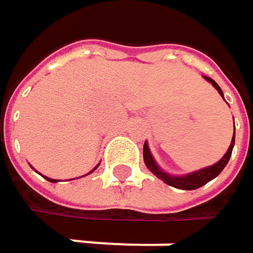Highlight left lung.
<instances>
[{"label": "left lung", "mask_w": 253, "mask_h": 253, "mask_svg": "<svg viewBox=\"0 0 253 253\" xmlns=\"http://www.w3.org/2000/svg\"><path fill=\"white\" fill-rule=\"evenodd\" d=\"M205 77V80H208V82L218 90V93H220V95L223 96V99H224V95H223L221 87H220L211 77ZM233 146H234V133H233V139H231V143H230V146H228L227 152L224 154V157H223L218 163H215L214 166L205 167V169H202V170H198V171L184 174V176H171V174L166 173L164 170H161V169L158 167V164L155 163V160H154V157H152V154H151L149 146H148L146 142L143 143V161H145V166L149 169V171H151L152 174H155L158 178H161V180H163L164 183H167L169 186H173V187L181 189V190H195V189L202 187L204 184H207V183L211 181L212 178H215V177L218 176V174L224 170V167L227 166L228 160H230V157H231Z\"/></svg>", "instance_id": "8db88e82"}]
</instances>
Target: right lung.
<instances>
[{
  "label": "right lung",
  "mask_w": 253,
  "mask_h": 253,
  "mask_svg": "<svg viewBox=\"0 0 253 253\" xmlns=\"http://www.w3.org/2000/svg\"><path fill=\"white\" fill-rule=\"evenodd\" d=\"M98 166H99V164H98ZM98 166H96V167H95L93 170H96V169H98ZM93 170H92L90 173H93ZM90 173H87V174H90ZM43 177H45V176H43ZM45 178H46L48 181H51V183H57V181H58V180H54V178H49V177H45Z\"/></svg>",
  "instance_id": "obj_1"
}]
</instances>
